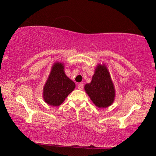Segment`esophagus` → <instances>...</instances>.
I'll list each match as a JSON object with an SVG mask.
<instances>
[{"mask_svg":"<svg viewBox=\"0 0 156 156\" xmlns=\"http://www.w3.org/2000/svg\"><path fill=\"white\" fill-rule=\"evenodd\" d=\"M77 88H78L79 89H80V90H82L83 88H84V86H83L82 84H79L77 85Z\"/></svg>","mask_w":156,"mask_h":156,"instance_id":"esophagus-1","label":"esophagus"}]
</instances>
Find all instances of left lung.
Here are the masks:
<instances>
[{
	"label": "left lung",
	"mask_w": 156,
	"mask_h": 156,
	"mask_svg": "<svg viewBox=\"0 0 156 156\" xmlns=\"http://www.w3.org/2000/svg\"><path fill=\"white\" fill-rule=\"evenodd\" d=\"M84 89L91 101L99 108H106L113 104L115 89L109 72L105 65H98L89 84Z\"/></svg>",
	"instance_id": "left-lung-1"
}]
</instances>
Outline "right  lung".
<instances>
[{"mask_svg": "<svg viewBox=\"0 0 156 156\" xmlns=\"http://www.w3.org/2000/svg\"><path fill=\"white\" fill-rule=\"evenodd\" d=\"M62 62H55L44 86V100L50 106L60 105L75 88V84L67 77Z\"/></svg>", "mask_w": 156, "mask_h": 156, "instance_id": "obj_1", "label": "right lung"}]
</instances>
